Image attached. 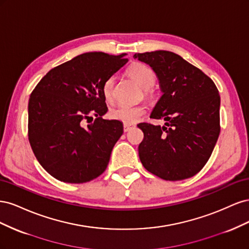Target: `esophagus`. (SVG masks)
I'll list each match as a JSON object with an SVG mask.
<instances>
[{"label": "esophagus", "instance_id": "34e87169", "mask_svg": "<svg viewBox=\"0 0 249 249\" xmlns=\"http://www.w3.org/2000/svg\"><path fill=\"white\" fill-rule=\"evenodd\" d=\"M134 126V124H124V132H127V131H130L131 130V127H133Z\"/></svg>", "mask_w": 249, "mask_h": 249}]
</instances>
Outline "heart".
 <instances>
[{"instance_id":"heart-1","label":"heart","mask_w":249,"mask_h":249,"mask_svg":"<svg viewBox=\"0 0 249 249\" xmlns=\"http://www.w3.org/2000/svg\"><path fill=\"white\" fill-rule=\"evenodd\" d=\"M130 78L136 82L137 84L144 89L145 93L148 92V89L152 88L156 82V76L154 71L149 69L145 64L135 63L133 64L129 71H127ZM113 88H114V77H110L104 83L103 93L105 99L107 101H111L113 97ZM145 107L143 106H125L122 105L114 109H112L110 115L113 119L119 120L124 124H133L137 123L138 120L144 115Z\"/></svg>"}]
</instances>
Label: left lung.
I'll return each instance as SVG.
<instances>
[{"label": "left lung", "instance_id": "8db88e82", "mask_svg": "<svg viewBox=\"0 0 249 249\" xmlns=\"http://www.w3.org/2000/svg\"><path fill=\"white\" fill-rule=\"evenodd\" d=\"M159 80L162 95L150 118L163 126L141 123L138 146L143 166L166 180L191 178L212 155L220 133V96L214 82L197 67L169 51L135 54Z\"/></svg>", "mask_w": 249, "mask_h": 249}]
</instances>
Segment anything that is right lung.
Masks as SVG:
<instances>
[{"label": "right lung", "mask_w": 249, "mask_h": 249, "mask_svg": "<svg viewBox=\"0 0 249 249\" xmlns=\"http://www.w3.org/2000/svg\"><path fill=\"white\" fill-rule=\"evenodd\" d=\"M125 55L84 53L51 70L30 95L29 141L52 177L82 184L106 170L124 124L103 119L108 111L103 86L127 62ZM92 115L96 120L86 126Z\"/></svg>", "instance_id": "right-lung-1"}]
</instances>
